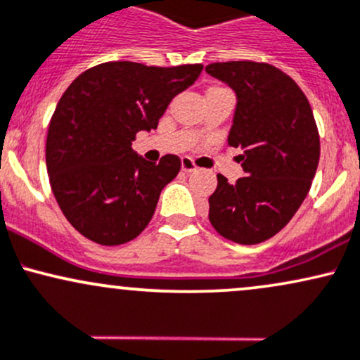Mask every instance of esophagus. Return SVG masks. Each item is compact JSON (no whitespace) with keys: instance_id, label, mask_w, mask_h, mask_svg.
Returning <instances> with one entry per match:
<instances>
[{"instance_id":"1","label":"esophagus","mask_w":360,"mask_h":360,"mask_svg":"<svg viewBox=\"0 0 360 360\" xmlns=\"http://www.w3.org/2000/svg\"><path fill=\"white\" fill-rule=\"evenodd\" d=\"M195 169H197L195 163H193L191 158H181V172L192 173V172H195Z\"/></svg>"}]
</instances>
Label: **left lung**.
<instances>
[{"label":"left lung","instance_id":"8db88e82","mask_svg":"<svg viewBox=\"0 0 360 360\" xmlns=\"http://www.w3.org/2000/svg\"><path fill=\"white\" fill-rule=\"evenodd\" d=\"M205 71L236 93L228 144L246 176L217 175L209 221L221 236L257 245L292 219L308 195L320 161V134L306 95L290 76L267 63H212Z\"/></svg>","mask_w":360,"mask_h":360}]
</instances>
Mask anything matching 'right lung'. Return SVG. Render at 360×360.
<instances>
[{
	"label": "right lung",
	"instance_id": "1",
	"mask_svg": "<svg viewBox=\"0 0 360 360\" xmlns=\"http://www.w3.org/2000/svg\"><path fill=\"white\" fill-rule=\"evenodd\" d=\"M202 64L158 68L114 60L72 82L52 114L46 143L51 188L72 228L98 245L127 243L143 233L179 156L149 163L132 151L139 131L158 127L173 96Z\"/></svg>",
	"mask_w": 360,
	"mask_h": 360
}]
</instances>
